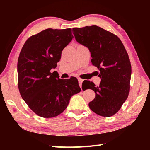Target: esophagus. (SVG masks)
<instances>
[{
  "label": "esophagus",
  "mask_w": 150,
  "mask_h": 150,
  "mask_svg": "<svg viewBox=\"0 0 150 150\" xmlns=\"http://www.w3.org/2000/svg\"><path fill=\"white\" fill-rule=\"evenodd\" d=\"M83 81V79H80V78L78 79V83H79V86H80V88H81V86H82Z\"/></svg>",
  "instance_id": "1"
}]
</instances>
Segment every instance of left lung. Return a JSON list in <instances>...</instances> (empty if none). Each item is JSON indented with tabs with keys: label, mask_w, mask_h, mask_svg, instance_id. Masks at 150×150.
Listing matches in <instances>:
<instances>
[{
	"label": "left lung",
	"mask_w": 150,
	"mask_h": 150,
	"mask_svg": "<svg viewBox=\"0 0 150 150\" xmlns=\"http://www.w3.org/2000/svg\"><path fill=\"white\" fill-rule=\"evenodd\" d=\"M72 33L77 42L88 48L91 62L99 70V86L86 81L87 89L95 92L89 107L101 116L114 115L126 100L130 88L131 66L123 44L116 35L97 25L74 28Z\"/></svg>",
	"instance_id": "1"
}]
</instances>
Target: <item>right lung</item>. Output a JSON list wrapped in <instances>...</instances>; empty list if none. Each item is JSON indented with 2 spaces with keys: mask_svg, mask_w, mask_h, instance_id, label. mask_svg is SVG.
<instances>
[{
  "mask_svg": "<svg viewBox=\"0 0 150 150\" xmlns=\"http://www.w3.org/2000/svg\"><path fill=\"white\" fill-rule=\"evenodd\" d=\"M71 29H47L31 36L22 47L17 62L18 86L23 100L40 117H53L64 111L72 95L81 91L77 78L60 79L51 72L63 49L74 36Z\"/></svg>",
  "mask_w": 150,
  "mask_h": 150,
  "instance_id": "1",
  "label": "right lung"
}]
</instances>
